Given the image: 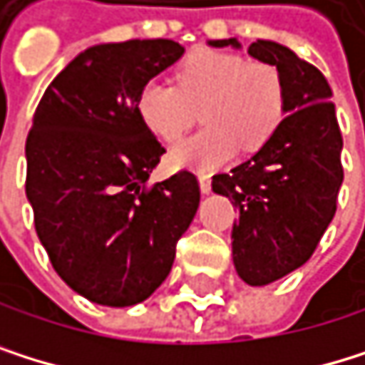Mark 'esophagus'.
<instances>
[{
    "mask_svg": "<svg viewBox=\"0 0 365 365\" xmlns=\"http://www.w3.org/2000/svg\"><path fill=\"white\" fill-rule=\"evenodd\" d=\"M200 189H202V193L211 191V176L209 174H200Z\"/></svg>",
    "mask_w": 365,
    "mask_h": 365,
    "instance_id": "34e87169",
    "label": "esophagus"
}]
</instances>
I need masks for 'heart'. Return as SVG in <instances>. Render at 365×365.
I'll use <instances>...</instances> for the list:
<instances>
[{
  "instance_id": "obj_1",
  "label": "heart",
  "mask_w": 365,
  "mask_h": 365,
  "mask_svg": "<svg viewBox=\"0 0 365 365\" xmlns=\"http://www.w3.org/2000/svg\"><path fill=\"white\" fill-rule=\"evenodd\" d=\"M202 113L207 128L174 148L178 168L213 170L242 145L255 152L277 133L285 115L281 71L240 53L193 49L176 65L174 86L148 82L137 96V115L163 143H178Z\"/></svg>"
}]
</instances>
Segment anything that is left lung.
I'll return each instance as SVG.
<instances>
[{
  "instance_id": "8db88e82",
  "label": "left lung",
  "mask_w": 365,
  "mask_h": 365,
  "mask_svg": "<svg viewBox=\"0 0 365 365\" xmlns=\"http://www.w3.org/2000/svg\"><path fill=\"white\" fill-rule=\"evenodd\" d=\"M213 47H240L235 38ZM248 53L274 65L285 84V117L267 143L213 191L232 200V263L252 287L274 283L316 252L337 211L344 180L341 130L322 71L274 41H257Z\"/></svg>"
}]
</instances>
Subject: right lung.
I'll return each instance as SVG.
<instances>
[{
    "label": "right lung",
    "mask_w": 365,
    "mask_h": 365,
    "mask_svg": "<svg viewBox=\"0 0 365 365\" xmlns=\"http://www.w3.org/2000/svg\"><path fill=\"white\" fill-rule=\"evenodd\" d=\"M170 38L84 49L49 82L26 141V195L58 277L106 307L150 298L168 279L200 182L148 178L165 152L137 115L143 84L182 56Z\"/></svg>",
    "instance_id": "right-lung-1"
}]
</instances>
